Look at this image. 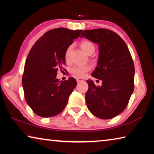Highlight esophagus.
Wrapping results in <instances>:
<instances>
[{"instance_id":"34e87169","label":"esophagus","mask_w":154,"mask_h":154,"mask_svg":"<svg viewBox=\"0 0 154 154\" xmlns=\"http://www.w3.org/2000/svg\"><path fill=\"white\" fill-rule=\"evenodd\" d=\"M83 81V79H82V78H78V79H77V83H80V82H82Z\"/></svg>"}]
</instances>
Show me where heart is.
I'll list each match as a JSON object with an SVG mask.
<instances>
[{
  "label": "heart",
  "mask_w": 154,
  "mask_h": 154,
  "mask_svg": "<svg viewBox=\"0 0 154 154\" xmlns=\"http://www.w3.org/2000/svg\"><path fill=\"white\" fill-rule=\"evenodd\" d=\"M72 46L70 45L67 48L66 51H65L64 58L66 61H69L70 59V55H71V51ZM81 48L88 54H93L95 50V47L92 43L89 41H83L81 43ZM91 70V66L90 65H83V66H75L72 69V73L75 76L77 77H83L86 75L88 71Z\"/></svg>",
  "instance_id": "obj_1"
}]
</instances>
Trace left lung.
<instances>
[{"mask_svg":"<svg viewBox=\"0 0 154 154\" xmlns=\"http://www.w3.org/2000/svg\"><path fill=\"white\" fill-rule=\"evenodd\" d=\"M81 37L98 43L99 48L98 64L92 76L102 81V86L87 80L88 108L100 119L113 118L126 109L134 91V66L131 54L124 41L112 30H86Z\"/></svg>","mask_w":154,"mask_h":154,"instance_id":"1","label":"left lung"}]
</instances>
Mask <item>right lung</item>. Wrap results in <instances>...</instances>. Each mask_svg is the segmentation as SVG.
Here are the masks:
<instances>
[{
  "instance_id": "add662e5",
  "label": "right lung",
  "mask_w": 154,
  "mask_h": 154,
  "mask_svg": "<svg viewBox=\"0 0 154 154\" xmlns=\"http://www.w3.org/2000/svg\"><path fill=\"white\" fill-rule=\"evenodd\" d=\"M82 32V30L54 28L46 32L31 48L22 82L26 101L37 116L54 117L66 106L77 82L73 77L59 82L57 71L63 69L67 48Z\"/></svg>"
}]
</instances>
